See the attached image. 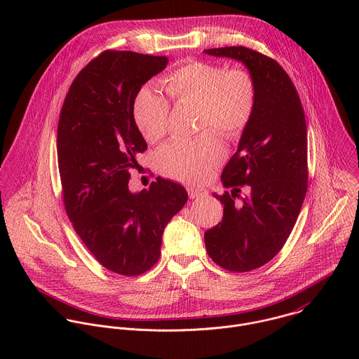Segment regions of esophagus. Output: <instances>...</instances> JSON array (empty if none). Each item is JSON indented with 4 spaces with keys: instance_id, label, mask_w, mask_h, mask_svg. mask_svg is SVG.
Here are the masks:
<instances>
[{
    "instance_id": "obj_1",
    "label": "esophagus",
    "mask_w": 359,
    "mask_h": 359,
    "mask_svg": "<svg viewBox=\"0 0 359 359\" xmlns=\"http://www.w3.org/2000/svg\"><path fill=\"white\" fill-rule=\"evenodd\" d=\"M187 193L190 196V198H196V197H201V196H206L208 191L201 189V187H187Z\"/></svg>"
}]
</instances>
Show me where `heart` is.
Wrapping results in <instances>:
<instances>
[{"label": "heart", "instance_id": "heart-1", "mask_svg": "<svg viewBox=\"0 0 359 359\" xmlns=\"http://www.w3.org/2000/svg\"><path fill=\"white\" fill-rule=\"evenodd\" d=\"M163 86L176 107H197V129L204 132L193 140L166 143L158 151V169L184 183H201L224 158V146L215 130L229 140L244 135L257 107V83L245 68L189 60L163 78ZM170 109V102L149 86L135 95L133 121L147 142L166 136Z\"/></svg>", "mask_w": 359, "mask_h": 359}]
</instances>
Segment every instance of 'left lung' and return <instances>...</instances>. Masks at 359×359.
I'll use <instances>...</instances> for the list:
<instances>
[{"label":"left lung","instance_id":"obj_1","mask_svg":"<svg viewBox=\"0 0 359 359\" xmlns=\"http://www.w3.org/2000/svg\"><path fill=\"white\" fill-rule=\"evenodd\" d=\"M204 53L241 61L257 83L254 116L222 173L233 191L215 194L224 206L223 220L204 233L209 257L219 267L247 273L276 257L298 219L309 187L305 115L291 78L276 60L241 45ZM241 187L249 190L244 198Z\"/></svg>","mask_w":359,"mask_h":359}]
</instances>
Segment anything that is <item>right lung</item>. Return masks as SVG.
I'll use <instances>...</instances> for the list:
<instances>
[{
	"instance_id": "right-lung-1",
	"label": "right lung",
	"mask_w": 359,
	"mask_h": 359,
	"mask_svg": "<svg viewBox=\"0 0 359 359\" xmlns=\"http://www.w3.org/2000/svg\"><path fill=\"white\" fill-rule=\"evenodd\" d=\"M168 57L107 49L74 79L58 122V169L74 230L107 270L136 277L161 257L162 234L182 210V184L158 177L149 189H128L136 156L147 149L132 104Z\"/></svg>"
}]
</instances>
